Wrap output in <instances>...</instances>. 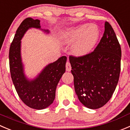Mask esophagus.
Returning <instances> with one entry per match:
<instances>
[{
	"mask_svg": "<svg viewBox=\"0 0 130 130\" xmlns=\"http://www.w3.org/2000/svg\"><path fill=\"white\" fill-rule=\"evenodd\" d=\"M65 67H66V70H67V71L70 72V70H71V69H72L71 65H70V62H69V61H67V63H66V65H65Z\"/></svg>",
	"mask_w": 130,
	"mask_h": 130,
	"instance_id": "esophagus-1",
	"label": "esophagus"
}]
</instances>
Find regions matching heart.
Wrapping results in <instances>:
<instances>
[{
	"instance_id": "b5f03b06",
	"label": "heart",
	"mask_w": 130,
	"mask_h": 130,
	"mask_svg": "<svg viewBox=\"0 0 130 130\" xmlns=\"http://www.w3.org/2000/svg\"><path fill=\"white\" fill-rule=\"evenodd\" d=\"M100 35V28L97 25L86 23L65 30L61 34V40L65 44L75 42L72 46L73 53L84 56L93 50Z\"/></svg>"
}]
</instances>
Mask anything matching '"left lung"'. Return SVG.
<instances>
[{
	"label": "left lung",
	"instance_id": "left-lung-1",
	"mask_svg": "<svg viewBox=\"0 0 130 130\" xmlns=\"http://www.w3.org/2000/svg\"><path fill=\"white\" fill-rule=\"evenodd\" d=\"M121 59L120 44L107 21L94 51L84 56H69L75 93L84 106L99 109L111 99L119 80Z\"/></svg>",
	"mask_w": 130,
	"mask_h": 130
}]
</instances>
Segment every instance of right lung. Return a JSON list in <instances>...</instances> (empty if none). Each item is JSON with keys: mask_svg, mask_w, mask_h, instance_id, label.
Wrapping results in <instances>:
<instances>
[{"mask_svg": "<svg viewBox=\"0 0 130 130\" xmlns=\"http://www.w3.org/2000/svg\"><path fill=\"white\" fill-rule=\"evenodd\" d=\"M30 28L41 29L40 20L27 18L18 28L10 46V72L16 92L23 102L31 109L41 110L50 106L55 100L56 86L65 72L67 57L61 56L56 61L49 64L36 79H27L21 62V40ZM44 31L49 33L48 30Z\"/></svg>", "mask_w": 130, "mask_h": 130, "instance_id": "1", "label": "right lung"}]
</instances>
